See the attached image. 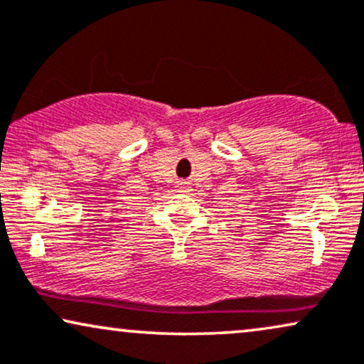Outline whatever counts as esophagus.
I'll return each mask as SVG.
<instances>
[{
    "instance_id": "obj_1",
    "label": "esophagus",
    "mask_w": 364,
    "mask_h": 364,
    "mask_svg": "<svg viewBox=\"0 0 364 364\" xmlns=\"http://www.w3.org/2000/svg\"><path fill=\"white\" fill-rule=\"evenodd\" d=\"M179 190H181V191H188V190H190V186H186L185 183H179Z\"/></svg>"
}]
</instances>
